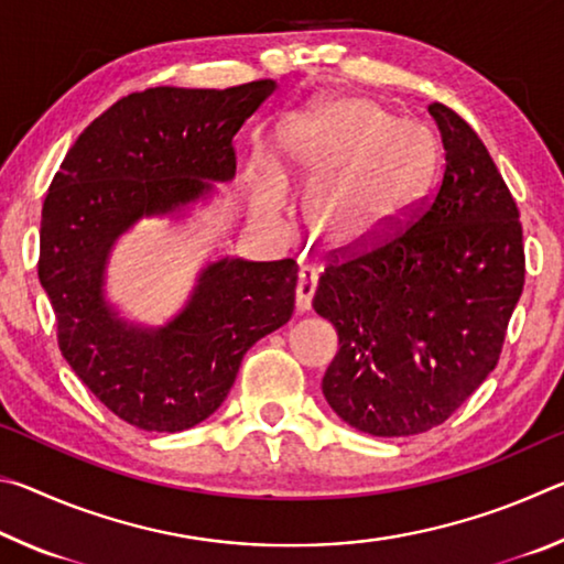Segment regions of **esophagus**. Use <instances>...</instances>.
<instances>
[{
    "label": "esophagus",
    "mask_w": 564,
    "mask_h": 564,
    "mask_svg": "<svg viewBox=\"0 0 564 564\" xmlns=\"http://www.w3.org/2000/svg\"><path fill=\"white\" fill-rule=\"evenodd\" d=\"M316 273L311 269H301L299 273V283H295V308L299 313H305L311 308V301H313V293H316Z\"/></svg>",
    "instance_id": "34e87169"
}]
</instances>
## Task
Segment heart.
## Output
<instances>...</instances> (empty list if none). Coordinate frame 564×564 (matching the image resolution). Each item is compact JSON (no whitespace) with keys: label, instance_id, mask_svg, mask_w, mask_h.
Here are the masks:
<instances>
[{"label":"heart","instance_id":"b5f03b06","mask_svg":"<svg viewBox=\"0 0 564 564\" xmlns=\"http://www.w3.org/2000/svg\"><path fill=\"white\" fill-rule=\"evenodd\" d=\"M285 169L313 186L311 234L330 248H358L388 236L431 186L433 137L400 123L373 99H333L285 121Z\"/></svg>","mask_w":564,"mask_h":564}]
</instances>
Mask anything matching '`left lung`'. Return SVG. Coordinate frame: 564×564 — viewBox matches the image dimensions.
I'll return each mask as SVG.
<instances>
[{"label": "left lung", "instance_id": "obj_1", "mask_svg": "<svg viewBox=\"0 0 564 564\" xmlns=\"http://www.w3.org/2000/svg\"><path fill=\"white\" fill-rule=\"evenodd\" d=\"M445 171L410 221L321 273L313 308L338 330L323 376L356 431L403 437L445 423L498 366L524 285L518 204L460 113L427 107Z\"/></svg>", "mask_w": 564, "mask_h": 564}]
</instances>
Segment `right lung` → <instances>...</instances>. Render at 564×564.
Returning <instances> with one entry per match:
<instances>
[{"label":"right lung","mask_w":564,"mask_h":564,"mask_svg":"<svg viewBox=\"0 0 564 564\" xmlns=\"http://www.w3.org/2000/svg\"><path fill=\"white\" fill-rule=\"evenodd\" d=\"M273 79L224 91H133L94 119L64 156L42 208L40 281L62 356L113 415L178 433L224 403L246 350L293 316L299 263L224 259L159 330L117 318L104 269L141 216L169 214L236 174L234 137L271 97Z\"/></svg>","instance_id":"add662e5"}]
</instances>
